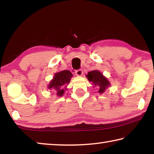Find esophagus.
<instances>
[{
	"instance_id": "esophagus-1",
	"label": "esophagus",
	"mask_w": 154,
	"mask_h": 154,
	"mask_svg": "<svg viewBox=\"0 0 154 154\" xmlns=\"http://www.w3.org/2000/svg\"><path fill=\"white\" fill-rule=\"evenodd\" d=\"M75 74H76L77 76L81 77L82 75H83V71H82V70H81V69L77 70V71H75Z\"/></svg>"
}]
</instances>
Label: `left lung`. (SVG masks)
Segmentation results:
<instances>
[{"mask_svg":"<svg viewBox=\"0 0 154 154\" xmlns=\"http://www.w3.org/2000/svg\"><path fill=\"white\" fill-rule=\"evenodd\" d=\"M85 76L89 82L92 83V87L98 86V93H104L106 89H107L111 85V83L107 78L104 76L102 72L98 70H94V71L88 72V75Z\"/></svg>","mask_w":154,"mask_h":154,"instance_id":"left-lung-1","label":"left lung"}]
</instances>
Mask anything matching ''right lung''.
<instances>
[{
    "mask_svg": "<svg viewBox=\"0 0 154 154\" xmlns=\"http://www.w3.org/2000/svg\"><path fill=\"white\" fill-rule=\"evenodd\" d=\"M73 75L69 70H64L56 72L54 75L53 79L48 85V89L55 90L57 96H62L64 95L66 87L70 83L71 77Z\"/></svg>",
    "mask_w": 154,
    "mask_h": 154,
    "instance_id": "right-lung-1",
    "label": "right lung"
}]
</instances>
